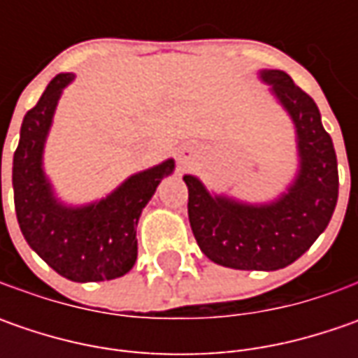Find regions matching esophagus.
Returning a JSON list of instances; mask_svg holds the SVG:
<instances>
[{
    "mask_svg": "<svg viewBox=\"0 0 358 358\" xmlns=\"http://www.w3.org/2000/svg\"><path fill=\"white\" fill-rule=\"evenodd\" d=\"M189 157H191V151H189V149H181V151H179V161H181V163H185Z\"/></svg>",
    "mask_w": 358,
    "mask_h": 358,
    "instance_id": "1",
    "label": "esophagus"
}]
</instances>
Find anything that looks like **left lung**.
<instances>
[{
  "label": "left lung",
  "instance_id": "left-lung-1",
  "mask_svg": "<svg viewBox=\"0 0 358 358\" xmlns=\"http://www.w3.org/2000/svg\"><path fill=\"white\" fill-rule=\"evenodd\" d=\"M293 121L296 173L277 199L249 203L213 193L195 175L189 189V223L199 249L217 265L239 271H277L295 263L323 233L338 197L337 155L317 103L281 69H259Z\"/></svg>",
  "mask_w": 358,
  "mask_h": 358
}]
</instances>
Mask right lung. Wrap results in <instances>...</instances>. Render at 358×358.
I'll return each instance as SVG.
<instances>
[{
  "label": "right lung",
  "mask_w": 358,
  "mask_h": 358,
  "mask_svg": "<svg viewBox=\"0 0 358 358\" xmlns=\"http://www.w3.org/2000/svg\"><path fill=\"white\" fill-rule=\"evenodd\" d=\"M76 73H59L23 117L13 153V199L21 233L49 267L76 282L111 281L137 261V223L175 161L129 175L111 193L85 205L63 203L43 167V153L63 90ZM1 203V153H0Z\"/></svg>",
  "instance_id": "right-lung-1"
}]
</instances>
